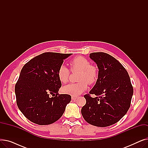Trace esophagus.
Returning a JSON list of instances; mask_svg holds the SVG:
<instances>
[{
    "label": "esophagus",
    "instance_id": "34e87169",
    "mask_svg": "<svg viewBox=\"0 0 148 148\" xmlns=\"http://www.w3.org/2000/svg\"><path fill=\"white\" fill-rule=\"evenodd\" d=\"M77 98H78L77 97H74V96H73V97H72V99H73V101H75V100L77 99Z\"/></svg>",
    "mask_w": 148,
    "mask_h": 148
}]
</instances>
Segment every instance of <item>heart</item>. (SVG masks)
Instances as JSON below:
<instances>
[{
  "instance_id": "heart-1",
  "label": "heart",
  "mask_w": 148,
  "mask_h": 148,
  "mask_svg": "<svg viewBox=\"0 0 148 148\" xmlns=\"http://www.w3.org/2000/svg\"><path fill=\"white\" fill-rule=\"evenodd\" d=\"M69 65L72 71H79L77 80L79 82L71 83L62 88L64 94L77 97L88 89L89 84H94L98 77V69L94 65H90L89 61L84 57L76 56L69 61ZM70 71L64 65L59 66L58 77L60 82L65 83L68 81Z\"/></svg>"
}]
</instances>
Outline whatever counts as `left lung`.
<instances>
[{
  "label": "left lung",
  "instance_id": "8db88e82",
  "mask_svg": "<svg viewBox=\"0 0 148 148\" xmlns=\"http://www.w3.org/2000/svg\"><path fill=\"white\" fill-rule=\"evenodd\" d=\"M98 68V77L89 94L84 96L86 104L82 108L83 118L94 126L106 127L118 122L128 112L133 94L130 76L114 58L103 52L89 54ZM90 94H95V98Z\"/></svg>",
  "mask_w": 148,
  "mask_h": 148
}]
</instances>
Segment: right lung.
I'll return each mask as SVG.
<instances>
[{
  "mask_svg": "<svg viewBox=\"0 0 148 148\" xmlns=\"http://www.w3.org/2000/svg\"><path fill=\"white\" fill-rule=\"evenodd\" d=\"M71 53L46 52L23 66L15 86L17 104L25 117L40 125L57 121L71 101L68 94H59L62 83L58 71ZM52 95L53 97L50 95Z\"/></svg>",
  "mask_w": 148,
  "mask_h": 148,
  "instance_id": "add662e5",
  "label": "right lung"
}]
</instances>
